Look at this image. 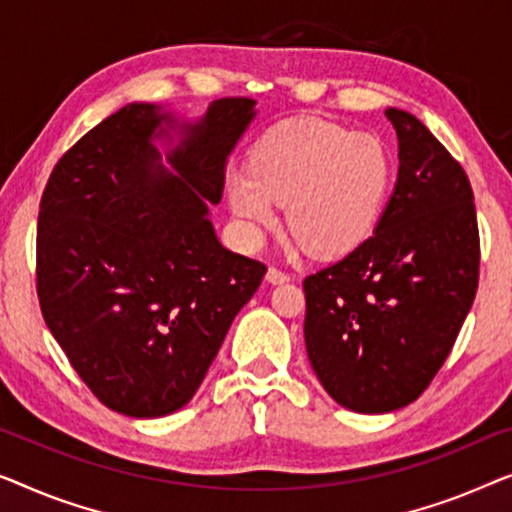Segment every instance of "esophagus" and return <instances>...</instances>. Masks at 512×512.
<instances>
[{
    "instance_id": "obj_1",
    "label": "esophagus",
    "mask_w": 512,
    "mask_h": 512,
    "mask_svg": "<svg viewBox=\"0 0 512 512\" xmlns=\"http://www.w3.org/2000/svg\"><path fill=\"white\" fill-rule=\"evenodd\" d=\"M290 273L287 271H283V269H278V266H271L269 271H266V280H269V283H273V285H280V283H290Z\"/></svg>"
}]
</instances>
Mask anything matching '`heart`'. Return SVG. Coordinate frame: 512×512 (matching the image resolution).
Returning <instances> with one entry per match:
<instances>
[{
    "instance_id": "1",
    "label": "heart",
    "mask_w": 512,
    "mask_h": 512,
    "mask_svg": "<svg viewBox=\"0 0 512 512\" xmlns=\"http://www.w3.org/2000/svg\"><path fill=\"white\" fill-rule=\"evenodd\" d=\"M390 181V155L376 136L297 118L257 141L250 169L227 178V197L253 239L276 225L278 204H287L294 239L311 255L334 257L369 236Z\"/></svg>"
}]
</instances>
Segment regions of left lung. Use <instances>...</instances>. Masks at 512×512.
Segmentation results:
<instances>
[{
	"instance_id": "obj_1",
	"label": "left lung",
	"mask_w": 512,
	"mask_h": 512,
	"mask_svg": "<svg viewBox=\"0 0 512 512\" xmlns=\"http://www.w3.org/2000/svg\"><path fill=\"white\" fill-rule=\"evenodd\" d=\"M399 176L376 232L304 280L308 359L355 413H390L427 390L469 315L480 236L469 176L415 115L387 109Z\"/></svg>"
}]
</instances>
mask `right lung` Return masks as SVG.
<instances>
[{
	"mask_svg": "<svg viewBox=\"0 0 512 512\" xmlns=\"http://www.w3.org/2000/svg\"><path fill=\"white\" fill-rule=\"evenodd\" d=\"M255 118V99L225 97L197 125L155 104H127L55 164L37 225L43 320L106 408L162 417L199 390L236 313L266 266L215 236L208 206ZM179 127L161 167L152 141Z\"/></svg>",
	"mask_w": 512,
	"mask_h": 512,
	"instance_id": "add662e5",
	"label": "right lung"
}]
</instances>
